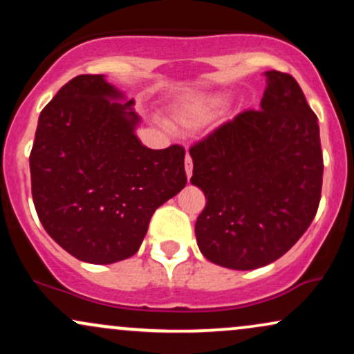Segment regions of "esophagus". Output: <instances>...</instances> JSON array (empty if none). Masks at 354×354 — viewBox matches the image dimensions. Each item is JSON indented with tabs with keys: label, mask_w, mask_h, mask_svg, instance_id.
<instances>
[{
	"label": "esophagus",
	"mask_w": 354,
	"mask_h": 354,
	"mask_svg": "<svg viewBox=\"0 0 354 354\" xmlns=\"http://www.w3.org/2000/svg\"><path fill=\"white\" fill-rule=\"evenodd\" d=\"M185 169H186V176L191 178V174H193V161H191V156H189V154H186Z\"/></svg>",
	"instance_id": "obj_1"
}]
</instances>
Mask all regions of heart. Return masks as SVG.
Instances as JSON below:
<instances>
[{"mask_svg": "<svg viewBox=\"0 0 354 354\" xmlns=\"http://www.w3.org/2000/svg\"><path fill=\"white\" fill-rule=\"evenodd\" d=\"M209 116V108L203 106V104H194V103H188L185 106L178 108L176 111V118L181 124L185 126H200L203 123H206Z\"/></svg>", "mask_w": 354, "mask_h": 354, "instance_id": "heart-1", "label": "heart"}]
</instances>
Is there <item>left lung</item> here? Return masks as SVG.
<instances>
[{"label":"left lung","instance_id":"8db88e82","mask_svg":"<svg viewBox=\"0 0 354 354\" xmlns=\"http://www.w3.org/2000/svg\"><path fill=\"white\" fill-rule=\"evenodd\" d=\"M261 109H245L191 145L206 206L196 241L231 270L276 261L316 216L323 186L318 116L288 73L268 71Z\"/></svg>","mask_w":354,"mask_h":354}]
</instances>
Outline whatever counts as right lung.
<instances>
[{
  "instance_id": "add662e5",
  "label": "right lung",
  "mask_w": 354,
  "mask_h": 354,
  "mask_svg": "<svg viewBox=\"0 0 354 354\" xmlns=\"http://www.w3.org/2000/svg\"><path fill=\"white\" fill-rule=\"evenodd\" d=\"M120 96L101 75L75 76L43 108L30 154L43 228L93 265L135 254L154 211L188 181L185 148H146L133 100H108Z\"/></svg>"
}]
</instances>
